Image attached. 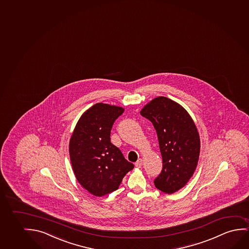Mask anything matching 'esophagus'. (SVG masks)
<instances>
[{"instance_id": "esophagus-1", "label": "esophagus", "mask_w": 249, "mask_h": 249, "mask_svg": "<svg viewBox=\"0 0 249 249\" xmlns=\"http://www.w3.org/2000/svg\"><path fill=\"white\" fill-rule=\"evenodd\" d=\"M135 165H136L137 167H138V168L142 167V159H139V160L135 163Z\"/></svg>"}]
</instances>
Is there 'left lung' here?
Returning a JSON list of instances; mask_svg holds the SVG:
<instances>
[{"instance_id": "left-lung-1", "label": "left lung", "mask_w": 249, "mask_h": 249, "mask_svg": "<svg viewBox=\"0 0 249 249\" xmlns=\"http://www.w3.org/2000/svg\"><path fill=\"white\" fill-rule=\"evenodd\" d=\"M156 130L163 167L154 179L162 192L173 194L188 182L196 168L200 136L188 112L171 99L160 96L141 111Z\"/></svg>"}]
</instances>
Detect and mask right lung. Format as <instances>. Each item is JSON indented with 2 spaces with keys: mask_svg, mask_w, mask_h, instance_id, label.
<instances>
[{
  "mask_svg": "<svg viewBox=\"0 0 249 249\" xmlns=\"http://www.w3.org/2000/svg\"><path fill=\"white\" fill-rule=\"evenodd\" d=\"M124 111L104 103L92 106L81 116L71 137L69 153L74 174L95 196L117 190L124 177L134 168L110 140L113 123Z\"/></svg>",
  "mask_w": 249,
  "mask_h": 249,
  "instance_id": "1",
  "label": "right lung"
}]
</instances>
